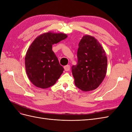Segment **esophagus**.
Segmentation results:
<instances>
[{
	"instance_id": "obj_1",
	"label": "esophagus",
	"mask_w": 132,
	"mask_h": 132,
	"mask_svg": "<svg viewBox=\"0 0 132 132\" xmlns=\"http://www.w3.org/2000/svg\"><path fill=\"white\" fill-rule=\"evenodd\" d=\"M64 68L65 71H69V70H70V66L69 65H65V66L64 67Z\"/></svg>"
}]
</instances>
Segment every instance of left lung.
Segmentation results:
<instances>
[{
	"instance_id": "1",
	"label": "left lung",
	"mask_w": 132,
	"mask_h": 132,
	"mask_svg": "<svg viewBox=\"0 0 132 132\" xmlns=\"http://www.w3.org/2000/svg\"><path fill=\"white\" fill-rule=\"evenodd\" d=\"M78 63L71 67L75 85L84 91L96 89L104 79L107 67L105 51L95 37L84 36L79 43Z\"/></svg>"
}]
</instances>
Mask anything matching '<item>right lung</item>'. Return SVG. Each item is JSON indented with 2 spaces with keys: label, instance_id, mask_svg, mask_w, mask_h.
<instances>
[{
  "label": "right lung",
  "instance_id": "1",
  "mask_svg": "<svg viewBox=\"0 0 132 132\" xmlns=\"http://www.w3.org/2000/svg\"><path fill=\"white\" fill-rule=\"evenodd\" d=\"M67 37L65 34L48 32L39 35L31 43L26 54L25 68L28 78L36 86L48 88L61 77L64 68L52 51V45Z\"/></svg>",
  "mask_w": 132,
  "mask_h": 132
}]
</instances>
